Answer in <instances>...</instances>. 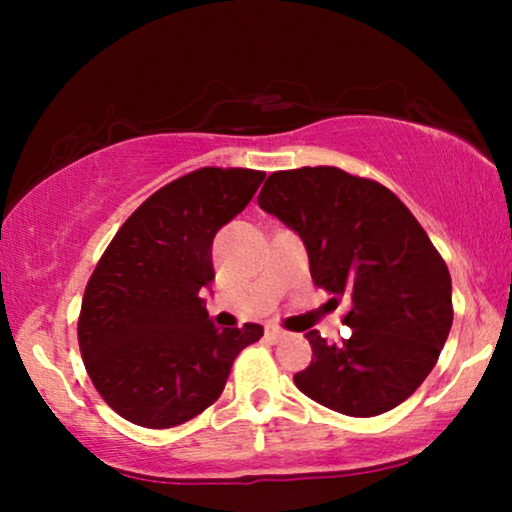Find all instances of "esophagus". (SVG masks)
I'll return each mask as SVG.
<instances>
[{
    "instance_id": "obj_1",
    "label": "esophagus",
    "mask_w": 512,
    "mask_h": 512,
    "mask_svg": "<svg viewBox=\"0 0 512 512\" xmlns=\"http://www.w3.org/2000/svg\"><path fill=\"white\" fill-rule=\"evenodd\" d=\"M265 338H268L270 342H279V340L286 338V333L277 326H265Z\"/></svg>"
}]
</instances>
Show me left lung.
<instances>
[{
	"label": "left lung",
	"instance_id": "left-lung-1",
	"mask_svg": "<svg viewBox=\"0 0 512 512\" xmlns=\"http://www.w3.org/2000/svg\"><path fill=\"white\" fill-rule=\"evenodd\" d=\"M258 207L298 233L314 284L352 300V331L305 335L310 366L296 387L349 417L382 415L426 380L452 328L450 270L389 188L338 167L272 172Z\"/></svg>",
	"mask_w": 512,
	"mask_h": 512
}]
</instances>
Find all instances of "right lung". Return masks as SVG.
<instances>
[{
    "label": "right lung",
    "mask_w": 512,
    "mask_h": 512,
    "mask_svg": "<svg viewBox=\"0 0 512 512\" xmlns=\"http://www.w3.org/2000/svg\"><path fill=\"white\" fill-rule=\"evenodd\" d=\"M265 179L202 167L174 179L123 223L88 279L79 347L111 410L146 429H172L221 396L235 356L263 326L216 328L200 291L214 279V235Z\"/></svg>",
    "instance_id": "1"
}]
</instances>
